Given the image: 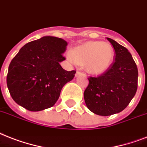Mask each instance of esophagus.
<instances>
[{
  "label": "esophagus",
  "instance_id": "obj_1",
  "mask_svg": "<svg viewBox=\"0 0 147 147\" xmlns=\"http://www.w3.org/2000/svg\"><path fill=\"white\" fill-rule=\"evenodd\" d=\"M81 74V72L80 71H79V70H77V73H76V76H78V75Z\"/></svg>",
  "mask_w": 147,
  "mask_h": 147
}]
</instances>
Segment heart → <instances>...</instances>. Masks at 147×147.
Masks as SVG:
<instances>
[{"label":"heart","instance_id":"obj_1","mask_svg":"<svg viewBox=\"0 0 147 147\" xmlns=\"http://www.w3.org/2000/svg\"><path fill=\"white\" fill-rule=\"evenodd\" d=\"M70 59L77 63L85 64L86 70L92 74H101L112 65L114 50L107 42H86L73 49Z\"/></svg>","mask_w":147,"mask_h":147}]
</instances>
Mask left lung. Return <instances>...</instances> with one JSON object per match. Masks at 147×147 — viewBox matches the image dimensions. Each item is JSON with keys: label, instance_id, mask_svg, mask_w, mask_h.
I'll use <instances>...</instances> for the list:
<instances>
[{"label": "left lung", "instance_id": "1", "mask_svg": "<svg viewBox=\"0 0 147 147\" xmlns=\"http://www.w3.org/2000/svg\"><path fill=\"white\" fill-rule=\"evenodd\" d=\"M107 40L114 48V62L105 73L88 78L84 94L87 108L100 116L124 110L136 94L138 82L137 67L129 51L113 40Z\"/></svg>", "mask_w": 147, "mask_h": 147}]
</instances>
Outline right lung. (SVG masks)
<instances>
[{
	"instance_id": "add662e5",
	"label": "right lung",
	"mask_w": 147,
	"mask_h": 147,
	"mask_svg": "<svg viewBox=\"0 0 147 147\" xmlns=\"http://www.w3.org/2000/svg\"><path fill=\"white\" fill-rule=\"evenodd\" d=\"M67 43L56 37H41L20 48L8 67L7 85L16 103L30 111L53 107L63 86L76 70L67 71L60 62Z\"/></svg>"
}]
</instances>
